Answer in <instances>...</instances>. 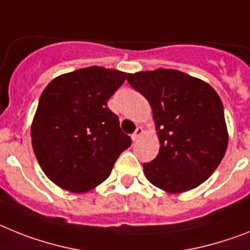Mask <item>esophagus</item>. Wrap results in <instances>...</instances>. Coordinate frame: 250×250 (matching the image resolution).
<instances>
[{
    "instance_id": "1",
    "label": "esophagus",
    "mask_w": 250,
    "mask_h": 250,
    "mask_svg": "<svg viewBox=\"0 0 250 250\" xmlns=\"http://www.w3.org/2000/svg\"><path fill=\"white\" fill-rule=\"evenodd\" d=\"M142 133H144V129H142V127H137L135 131V133L132 135V140H133V141H137L138 138L142 136Z\"/></svg>"
}]
</instances>
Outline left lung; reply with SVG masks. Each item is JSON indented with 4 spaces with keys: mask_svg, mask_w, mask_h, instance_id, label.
I'll return each instance as SVG.
<instances>
[{
    "mask_svg": "<svg viewBox=\"0 0 250 250\" xmlns=\"http://www.w3.org/2000/svg\"><path fill=\"white\" fill-rule=\"evenodd\" d=\"M152 109L160 150L144 164L150 183L167 193L196 188L211 177L228 148L224 105L207 83L177 70L128 73Z\"/></svg>",
    "mask_w": 250,
    "mask_h": 250,
    "instance_id": "8db88e82",
    "label": "left lung"
}]
</instances>
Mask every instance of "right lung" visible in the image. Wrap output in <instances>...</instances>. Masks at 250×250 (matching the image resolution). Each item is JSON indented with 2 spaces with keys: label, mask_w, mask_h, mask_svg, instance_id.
Listing matches in <instances>:
<instances>
[{
  "label": "right lung",
  "mask_w": 250,
  "mask_h": 250,
  "mask_svg": "<svg viewBox=\"0 0 250 250\" xmlns=\"http://www.w3.org/2000/svg\"><path fill=\"white\" fill-rule=\"evenodd\" d=\"M128 73L91 66L52 80L31 123L38 163L54 184L73 193L94 189L131 146L106 102Z\"/></svg>",
  "instance_id": "right-lung-1"
}]
</instances>
